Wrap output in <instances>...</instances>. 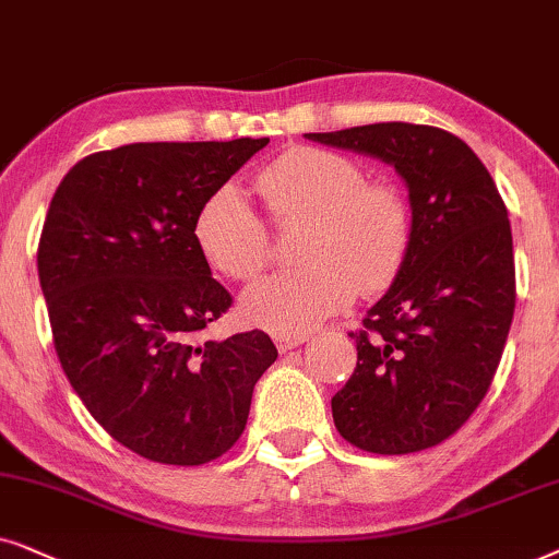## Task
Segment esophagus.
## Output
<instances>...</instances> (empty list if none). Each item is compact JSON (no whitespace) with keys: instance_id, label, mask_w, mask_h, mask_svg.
Wrapping results in <instances>:
<instances>
[{"instance_id":"esophagus-1","label":"esophagus","mask_w":559,"mask_h":559,"mask_svg":"<svg viewBox=\"0 0 559 559\" xmlns=\"http://www.w3.org/2000/svg\"><path fill=\"white\" fill-rule=\"evenodd\" d=\"M307 342L304 334H275V347L281 349V353H292L294 347H299Z\"/></svg>"}]
</instances>
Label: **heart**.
Segmentation results:
<instances>
[{"instance_id": "heart-1", "label": "heart", "mask_w": 559, "mask_h": 559, "mask_svg": "<svg viewBox=\"0 0 559 559\" xmlns=\"http://www.w3.org/2000/svg\"><path fill=\"white\" fill-rule=\"evenodd\" d=\"M275 222H304L292 273L252 284L240 307L250 322L301 334L396 278L412 245V210L396 186L366 181L355 160L319 147H294L252 176ZM199 248L227 278L250 281L267 263V227L245 193L222 186L193 225Z\"/></svg>"}]
</instances>
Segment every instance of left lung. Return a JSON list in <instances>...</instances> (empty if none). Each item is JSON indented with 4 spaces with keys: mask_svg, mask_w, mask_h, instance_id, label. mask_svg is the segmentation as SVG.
<instances>
[{
    "mask_svg": "<svg viewBox=\"0 0 559 559\" xmlns=\"http://www.w3.org/2000/svg\"><path fill=\"white\" fill-rule=\"evenodd\" d=\"M307 138L389 163L412 206L404 265L366 330L349 332L357 366L332 399L334 427L376 455L435 448L478 408L511 330L516 275L501 193L463 140L429 124Z\"/></svg>",
    "mask_w": 559,
    "mask_h": 559,
    "instance_id": "8db88e82",
    "label": "left lung"
}]
</instances>
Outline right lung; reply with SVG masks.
I'll return each instance as SVG.
<instances>
[{
  "instance_id": "right-lung-1",
  "label": "right lung",
  "mask_w": 559,
  "mask_h": 559,
  "mask_svg": "<svg viewBox=\"0 0 559 559\" xmlns=\"http://www.w3.org/2000/svg\"><path fill=\"white\" fill-rule=\"evenodd\" d=\"M267 138L132 143L86 155L53 193L37 275L58 360L88 414L153 463L204 465L240 440L278 349L204 340L233 296L212 278L199 210Z\"/></svg>"
}]
</instances>
